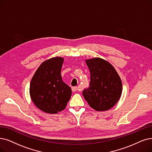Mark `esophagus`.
Listing matches in <instances>:
<instances>
[{
	"label": "esophagus",
	"mask_w": 152,
	"mask_h": 152,
	"mask_svg": "<svg viewBox=\"0 0 152 152\" xmlns=\"http://www.w3.org/2000/svg\"><path fill=\"white\" fill-rule=\"evenodd\" d=\"M72 90L73 92H77V90H79V88H78V87H73L72 88Z\"/></svg>",
	"instance_id": "esophagus-1"
}]
</instances>
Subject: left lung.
Returning <instances> with one entry per match:
<instances>
[{
    "instance_id": "8db88e82",
    "label": "left lung",
    "mask_w": 152,
    "mask_h": 152,
    "mask_svg": "<svg viewBox=\"0 0 152 152\" xmlns=\"http://www.w3.org/2000/svg\"><path fill=\"white\" fill-rule=\"evenodd\" d=\"M90 73L89 87L83 91L84 99L96 111H105L119 100L122 83L117 71L106 60L94 58L86 61Z\"/></svg>"
}]
</instances>
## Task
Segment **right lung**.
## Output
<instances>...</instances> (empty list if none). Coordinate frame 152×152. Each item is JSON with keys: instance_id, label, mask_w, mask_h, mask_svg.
I'll return each instance as SVG.
<instances>
[{"instance_id": "obj_1", "label": "right lung", "mask_w": 152, "mask_h": 152, "mask_svg": "<svg viewBox=\"0 0 152 152\" xmlns=\"http://www.w3.org/2000/svg\"><path fill=\"white\" fill-rule=\"evenodd\" d=\"M64 58L56 57L39 66L30 84V95L35 105L48 113H57L65 108L71 95V88L62 79Z\"/></svg>"}]
</instances>
